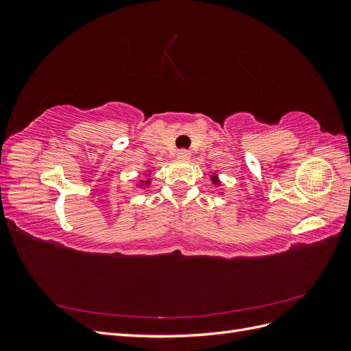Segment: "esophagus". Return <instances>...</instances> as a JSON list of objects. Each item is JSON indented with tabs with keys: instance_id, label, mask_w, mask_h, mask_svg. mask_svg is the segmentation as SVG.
<instances>
[{
	"instance_id": "esophagus-1",
	"label": "esophagus",
	"mask_w": 351,
	"mask_h": 351,
	"mask_svg": "<svg viewBox=\"0 0 351 351\" xmlns=\"http://www.w3.org/2000/svg\"><path fill=\"white\" fill-rule=\"evenodd\" d=\"M177 159H180V161H189L190 159V152L186 151V149H182L177 152Z\"/></svg>"
}]
</instances>
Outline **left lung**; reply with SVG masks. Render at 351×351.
<instances>
[{"label":"left lung","instance_id":"1","mask_svg":"<svg viewBox=\"0 0 351 351\" xmlns=\"http://www.w3.org/2000/svg\"><path fill=\"white\" fill-rule=\"evenodd\" d=\"M209 176H210V182H212V184H214L215 187H218V186L221 184V180H219L218 174H217V173H210ZM221 195H224V193L221 192Z\"/></svg>","mask_w":351,"mask_h":351}]
</instances>
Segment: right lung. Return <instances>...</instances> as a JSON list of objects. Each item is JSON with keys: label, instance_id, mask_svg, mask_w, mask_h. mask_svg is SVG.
<instances>
[{"label": "right lung", "instance_id": "add662e5", "mask_svg": "<svg viewBox=\"0 0 351 351\" xmlns=\"http://www.w3.org/2000/svg\"><path fill=\"white\" fill-rule=\"evenodd\" d=\"M151 183H152V178H151V171H149V173L145 174V178H141L139 182L136 183V187H139V189H147V187L151 186Z\"/></svg>", "mask_w": 351, "mask_h": 351}]
</instances>
